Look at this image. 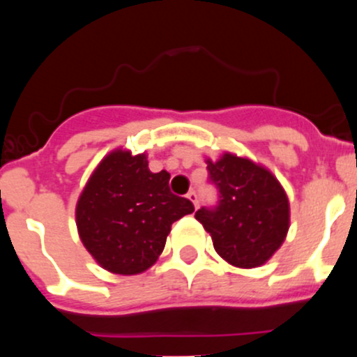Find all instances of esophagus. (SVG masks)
Wrapping results in <instances>:
<instances>
[{
  "label": "esophagus",
  "mask_w": 357,
  "mask_h": 357,
  "mask_svg": "<svg viewBox=\"0 0 357 357\" xmlns=\"http://www.w3.org/2000/svg\"><path fill=\"white\" fill-rule=\"evenodd\" d=\"M186 199H188L190 202H192V204L195 205V208H197V205H199V197H197V193H195V192H190L188 195H186Z\"/></svg>",
  "instance_id": "obj_1"
}]
</instances>
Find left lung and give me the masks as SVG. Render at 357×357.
<instances>
[{"mask_svg":"<svg viewBox=\"0 0 357 357\" xmlns=\"http://www.w3.org/2000/svg\"><path fill=\"white\" fill-rule=\"evenodd\" d=\"M208 178L219 192L215 208L195 212L215 252L235 268L266 264L285 242L290 204L276 176L264 165L225 152L205 158Z\"/></svg>","mask_w":357,"mask_h":357,"instance_id":"left-lung-1","label":"left lung"}]
</instances>
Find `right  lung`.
Listing matches in <instances>:
<instances>
[{
  "mask_svg": "<svg viewBox=\"0 0 357 357\" xmlns=\"http://www.w3.org/2000/svg\"><path fill=\"white\" fill-rule=\"evenodd\" d=\"M167 171L152 172L146 153L112 150L102 158L75 205L79 238L114 275H139L157 262L172 222L195 208L169 190Z\"/></svg>",
  "mask_w": 357,
  "mask_h": 357,
  "instance_id": "right-lung-1",
  "label": "right lung"
}]
</instances>
